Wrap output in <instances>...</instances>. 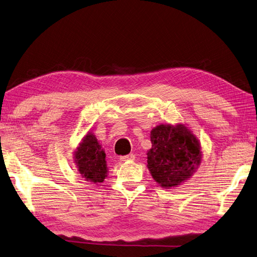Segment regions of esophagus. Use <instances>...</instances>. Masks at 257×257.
<instances>
[{
    "instance_id": "obj_1",
    "label": "esophagus",
    "mask_w": 257,
    "mask_h": 257,
    "mask_svg": "<svg viewBox=\"0 0 257 257\" xmlns=\"http://www.w3.org/2000/svg\"><path fill=\"white\" fill-rule=\"evenodd\" d=\"M134 158H135L134 154H128V155H125V156H121V157H119V161H121V162L134 161Z\"/></svg>"
}]
</instances>
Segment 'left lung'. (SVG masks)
I'll return each mask as SVG.
<instances>
[{"mask_svg":"<svg viewBox=\"0 0 257 257\" xmlns=\"http://www.w3.org/2000/svg\"><path fill=\"white\" fill-rule=\"evenodd\" d=\"M151 141L147 166L162 187L178 186L189 178L201 162L199 142L184 125H158L152 130Z\"/></svg>","mask_w":257,"mask_h":257,"instance_id":"8db88e82","label":"left lung"}]
</instances>
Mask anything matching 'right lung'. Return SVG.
I'll return each mask as SVG.
<instances>
[{"label":"right lung","mask_w":257,"mask_h":257,"mask_svg":"<svg viewBox=\"0 0 257 257\" xmlns=\"http://www.w3.org/2000/svg\"><path fill=\"white\" fill-rule=\"evenodd\" d=\"M77 167L82 177L92 182H102L106 176L105 154L98 140L88 134L76 152Z\"/></svg>","instance_id":"obj_1"}]
</instances>
